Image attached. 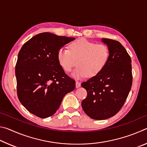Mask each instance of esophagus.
I'll list each match as a JSON object with an SVG mask.
<instances>
[{
    "instance_id": "esophagus-1",
    "label": "esophagus",
    "mask_w": 147,
    "mask_h": 147,
    "mask_svg": "<svg viewBox=\"0 0 147 147\" xmlns=\"http://www.w3.org/2000/svg\"><path fill=\"white\" fill-rule=\"evenodd\" d=\"M80 86H81L80 83L79 82L76 81V88H80Z\"/></svg>"
}]
</instances>
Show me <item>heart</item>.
I'll use <instances>...</instances> for the list:
<instances>
[{"instance_id":"obj_1","label":"heart","mask_w":147,"mask_h":147,"mask_svg":"<svg viewBox=\"0 0 147 147\" xmlns=\"http://www.w3.org/2000/svg\"><path fill=\"white\" fill-rule=\"evenodd\" d=\"M109 50L104 44H96L86 39H80L69 45V50L61 48L57 53V59L67 73L71 72L76 63L73 76L77 79L86 76L93 78L101 73L108 63Z\"/></svg>"}]
</instances>
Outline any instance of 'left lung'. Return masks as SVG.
Wrapping results in <instances>:
<instances>
[{
	"label": "left lung",
	"instance_id": "left-lung-1",
	"mask_svg": "<svg viewBox=\"0 0 147 147\" xmlns=\"http://www.w3.org/2000/svg\"><path fill=\"white\" fill-rule=\"evenodd\" d=\"M109 50V58L98 75L82 83L88 93L82 102L84 112L95 120L116 115L123 106L132 85L131 58L118 41L102 39Z\"/></svg>",
	"mask_w": 147,
	"mask_h": 147
}]
</instances>
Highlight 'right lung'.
<instances>
[{"instance_id": "obj_1", "label": "right lung", "mask_w": 147, "mask_h": 147, "mask_svg": "<svg viewBox=\"0 0 147 147\" xmlns=\"http://www.w3.org/2000/svg\"><path fill=\"white\" fill-rule=\"evenodd\" d=\"M74 39L44 32L20 50L16 65L17 96L38 117L54 115L64 96L75 88V80L67 75L57 59L58 50Z\"/></svg>"}]
</instances>
